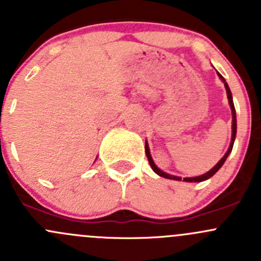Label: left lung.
<instances>
[{
	"label": "left lung",
	"instance_id": "8db88e82",
	"mask_svg": "<svg viewBox=\"0 0 261 261\" xmlns=\"http://www.w3.org/2000/svg\"><path fill=\"white\" fill-rule=\"evenodd\" d=\"M218 77L221 78V81L225 83V88H226V93H227V98H228V103H230V107H231V112H232V136H231V144H230V147H228V150L226 151V154L223 155L222 159L220 160V162L217 163V164L215 165V167L212 168L210 172H207L206 174H202L199 175V177H192V178H183V181H203L206 179H210V178L212 177L213 174H215L216 172H217L218 169H220L221 167L223 165V163L226 162V159H227L228 154L231 152V150H232V146H233V141H235V138H236V111H235V106H233V101H232V94H231V91L230 88H228L227 83H226L225 78L222 77V75L220 74V73L217 72ZM145 152H146V156H147V160H149V164L150 167H151V169L154 170L155 173H156L158 175H160V177L163 178H167V179H173V180H181L180 177H175V175H172V174H168V173L163 172V170H160L159 168L155 165L154 160H152L151 155H150V150H149V145H147V141H145Z\"/></svg>",
	"mask_w": 261,
	"mask_h": 261
}]
</instances>
